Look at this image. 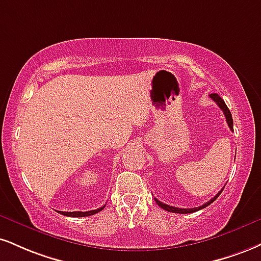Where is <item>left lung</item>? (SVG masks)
Wrapping results in <instances>:
<instances>
[{"mask_svg":"<svg viewBox=\"0 0 261 261\" xmlns=\"http://www.w3.org/2000/svg\"><path fill=\"white\" fill-rule=\"evenodd\" d=\"M210 96V98H212L213 100H214V102L216 103V105H218L219 107H220V109H222V112H224V115H225V118H226V121H227V125H228V127H230V130L232 131L233 130V120H232V115H231V112H230V109L227 108V106L225 105V102H224V99L221 98L220 96L218 95V93H212V95H209ZM222 190H224V187L221 188V191H219V193L216 194V196L214 197V198H212L209 200V202H206V203H204L203 205H200V206H198V208H192V209H182V208H175V206H171V205H168V204H165V203H162L161 200H158L156 198H154V200H155V203L158 204L159 206H161V208H163L164 210H166V212H170V213H177V214H188V213H194V212H198V210H200V209H203V208H205V206H208L209 204H212L213 202H214V200L218 198L219 196H220L221 194V192H222Z\"/></svg>","mask_w":261,"mask_h":261,"instance_id":"8db88e82","label":"left lung"}]
</instances>
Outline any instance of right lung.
Returning <instances> with one entry per match:
<instances>
[{
  "instance_id": "right-lung-1",
  "label": "right lung",
  "mask_w": 261,
  "mask_h": 261,
  "mask_svg": "<svg viewBox=\"0 0 261 261\" xmlns=\"http://www.w3.org/2000/svg\"><path fill=\"white\" fill-rule=\"evenodd\" d=\"M105 206L106 205H103L98 209L90 210V212H58V213H59V214L65 215V216H73V218H83V216H90V215L97 214V213H99L100 210L105 209Z\"/></svg>"
}]
</instances>
